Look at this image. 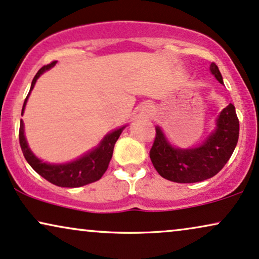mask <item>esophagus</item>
<instances>
[{"instance_id":"1","label":"esophagus","mask_w":259,"mask_h":259,"mask_svg":"<svg viewBox=\"0 0 259 259\" xmlns=\"http://www.w3.org/2000/svg\"><path fill=\"white\" fill-rule=\"evenodd\" d=\"M144 110L146 111V113H149L150 115H151V114H152V113H151V111H152V110H151V108H150V107H146V105H145V107H144Z\"/></svg>"}]
</instances>
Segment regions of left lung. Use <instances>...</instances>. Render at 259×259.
<instances>
[{
  "mask_svg": "<svg viewBox=\"0 0 259 259\" xmlns=\"http://www.w3.org/2000/svg\"><path fill=\"white\" fill-rule=\"evenodd\" d=\"M210 71L223 84L216 63ZM239 120L235 108L229 103L218 117V127L202 145L194 149H175L165 139L159 127L156 128L150 158L158 174L179 184L199 183L215 177L225 167L237 146Z\"/></svg>",
  "mask_w": 259,
  "mask_h": 259,
  "instance_id": "1",
  "label": "left lung"
}]
</instances>
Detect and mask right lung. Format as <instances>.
Returning <instances> with one entry per match:
<instances>
[{
	"mask_svg": "<svg viewBox=\"0 0 259 259\" xmlns=\"http://www.w3.org/2000/svg\"><path fill=\"white\" fill-rule=\"evenodd\" d=\"M54 65H55V61H53L47 66H43L39 71L37 72L33 80H32L30 92L32 91L37 79L39 78L41 73L50 69ZM30 92H28L26 100L24 102V105H22L21 115L24 113L25 105H26ZM123 128L124 127H121V128L115 130L114 132L105 136L98 148L92 150L91 152H89V154L82 156V157L79 159H76V161L67 164L44 163V162H41L40 159H38L36 156L32 154V151L30 148H28L26 143V139H25L24 123H22V121H20V128H19V142H20L22 154H24L28 164H30L40 177H43L46 180L56 185V186L80 187L84 186V185L95 183V181L100 180L102 175L105 173V170L108 169V165H109L111 156H113L115 143L119 139Z\"/></svg>",
	"mask_w": 259,
	"mask_h": 259,
	"instance_id": "1",
	"label": "right lung"
}]
</instances>
